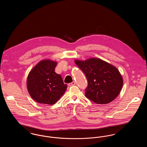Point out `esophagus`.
Segmentation results:
<instances>
[{
  "mask_svg": "<svg viewBox=\"0 0 147 147\" xmlns=\"http://www.w3.org/2000/svg\"><path fill=\"white\" fill-rule=\"evenodd\" d=\"M75 84H76V82H71V83H70L68 84V85H69V86H71L74 85Z\"/></svg>",
  "mask_w": 147,
  "mask_h": 147,
  "instance_id": "34e87169",
  "label": "esophagus"
}]
</instances>
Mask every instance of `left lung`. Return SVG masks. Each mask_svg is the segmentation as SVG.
<instances>
[{
	"label": "left lung",
	"mask_w": 147,
	"mask_h": 147,
	"mask_svg": "<svg viewBox=\"0 0 147 147\" xmlns=\"http://www.w3.org/2000/svg\"><path fill=\"white\" fill-rule=\"evenodd\" d=\"M75 63L84 72L88 80L85 96L98 104H106L117 98L123 86L119 70L102 59L92 58Z\"/></svg>",
	"instance_id": "8db88e82"
}]
</instances>
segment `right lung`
<instances>
[{"label":"right lung","mask_w":147,"mask_h":147,"mask_svg":"<svg viewBox=\"0 0 147 147\" xmlns=\"http://www.w3.org/2000/svg\"><path fill=\"white\" fill-rule=\"evenodd\" d=\"M57 62L43 60L30 71L27 80L28 92L36 102L53 105L67 88L61 75L55 71Z\"/></svg>","instance_id":"add662e5"}]
</instances>
